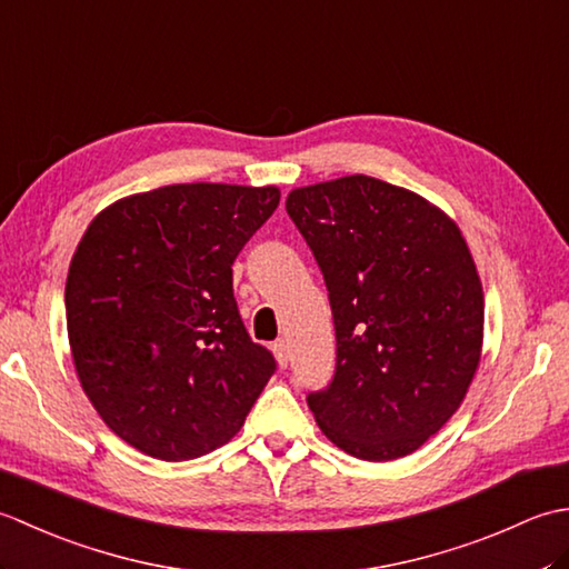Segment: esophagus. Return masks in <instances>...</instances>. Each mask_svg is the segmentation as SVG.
Instances as JSON below:
<instances>
[{
	"label": "esophagus",
	"instance_id": "obj_1",
	"mask_svg": "<svg viewBox=\"0 0 569 569\" xmlns=\"http://www.w3.org/2000/svg\"><path fill=\"white\" fill-rule=\"evenodd\" d=\"M273 357L278 361V367H281V369L288 367V361H291V347H288L286 340H278L273 345Z\"/></svg>",
	"mask_w": 569,
	"mask_h": 569
}]
</instances>
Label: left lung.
Wrapping results in <instances>:
<instances>
[{
  "label": "left lung",
  "mask_w": 569,
  "mask_h": 569,
  "mask_svg": "<svg viewBox=\"0 0 569 569\" xmlns=\"http://www.w3.org/2000/svg\"><path fill=\"white\" fill-rule=\"evenodd\" d=\"M286 210L330 293L337 367L308 396L325 438L367 462L416 452L462 406L485 345V291L462 229L371 176L293 188Z\"/></svg>",
  "instance_id": "left-lung-1"
}]
</instances>
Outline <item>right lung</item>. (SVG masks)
Wrapping results in <instances>:
<instances>
[{
    "instance_id": "1",
    "label": "right lung",
    "mask_w": 569,
    "mask_h": 569,
    "mask_svg": "<svg viewBox=\"0 0 569 569\" xmlns=\"http://www.w3.org/2000/svg\"><path fill=\"white\" fill-rule=\"evenodd\" d=\"M281 200L276 186L178 183L112 202L66 281L84 396L139 452L183 462L244 426L276 361L251 342L232 263Z\"/></svg>"
}]
</instances>
